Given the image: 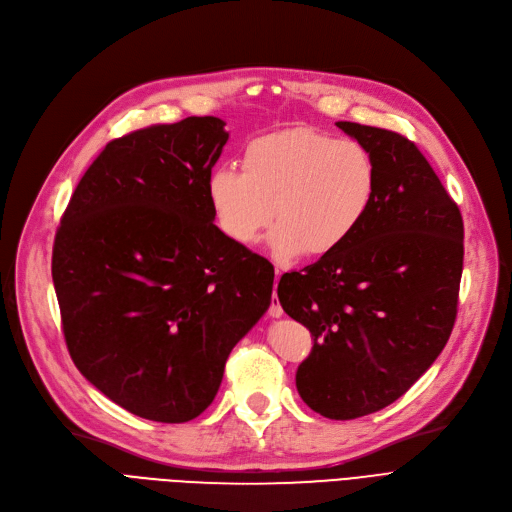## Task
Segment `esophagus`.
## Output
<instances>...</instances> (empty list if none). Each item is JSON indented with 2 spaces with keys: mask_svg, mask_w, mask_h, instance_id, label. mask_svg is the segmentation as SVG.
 I'll list each match as a JSON object with an SVG mask.
<instances>
[{
  "mask_svg": "<svg viewBox=\"0 0 512 512\" xmlns=\"http://www.w3.org/2000/svg\"><path fill=\"white\" fill-rule=\"evenodd\" d=\"M280 276H282V270H280V267H276V286H278ZM270 315H272V317H282V315H284V309H282V305H280V301H278V294H274V297H272Z\"/></svg>",
  "mask_w": 512,
  "mask_h": 512,
  "instance_id": "esophagus-1",
  "label": "esophagus"
}]
</instances>
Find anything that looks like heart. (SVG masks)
Here are the masks:
<instances>
[{
  "label": "heart",
  "mask_w": 512,
  "mask_h": 512,
  "mask_svg": "<svg viewBox=\"0 0 512 512\" xmlns=\"http://www.w3.org/2000/svg\"><path fill=\"white\" fill-rule=\"evenodd\" d=\"M242 170L213 168L207 195L215 220L238 245H251L272 222V253L321 257L355 234L375 195V168L355 141L307 128L249 143Z\"/></svg>",
  "instance_id": "b5f03b06"
}]
</instances>
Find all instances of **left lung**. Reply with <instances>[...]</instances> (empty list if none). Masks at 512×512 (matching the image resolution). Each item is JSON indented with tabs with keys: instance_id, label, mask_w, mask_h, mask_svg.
<instances>
[{
	"instance_id": "obj_1",
	"label": "left lung",
	"mask_w": 512,
	"mask_h": 512,
	"mask_svg": "<svg viewBox=\"0 0 512 512\" xmlns=\"http://www.w3.org/2000/svg\"><path fill=\"white\" fill-rule=\"evenodd\" d=\"M371 157L375 195L355 234L280 278L282 309L313 336L297 390L315 413L357 419L405 394L446 346L463 274V218L415 143L336 122Z\"/></svg>"
}]
</instances>
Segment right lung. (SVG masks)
<instances>
[{
  "mask_svg": "<svg viewBox=\"0 0 512 512\" xmlns=\"http://www.w3.org/2000/svg\"><path fill=\"white\" fill-rule=\"evenodd\" d=\"M213 116L107 143L56 234L51 276L78 371L132 415L184 423L272 303V263L213 224L207 178L230 134Z\"/></svg>",
  "mask_w": 512,
  "mask_h": 512,
  "instance_id": "1",
  "label": "right lung"
}]
</instances>
